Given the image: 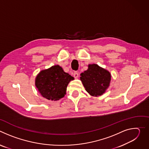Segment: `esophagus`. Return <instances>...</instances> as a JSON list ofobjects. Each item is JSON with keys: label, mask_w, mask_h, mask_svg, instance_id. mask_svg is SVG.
I'll return each mask as SVG.
<instances>
[{"label": "esophagus", "mask_w": 149, "mask_h": 149, "mask_svg": "<svg viewBox=\"0 0 149 149\" xmlns=\"http://www.w3.org/2000/svg\"><path fill=\"white\" fill-rule=\"evenodd\" d=\"M78 76H79V74L77 72H74V77L75 78H78Z\"/></svg>", "instance_id": "34e87169"}]
</instances>
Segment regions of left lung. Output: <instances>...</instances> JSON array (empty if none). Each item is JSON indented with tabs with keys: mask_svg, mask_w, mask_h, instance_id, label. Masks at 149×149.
Returning a JSON list of instances; mask_svg holds the SVG:
<instances>
[{
	"mask_svg": "<svg viewBox=\"0 0 149 149\" xmlns=\"http://www.w3.org/2000/svg\"><path fill=\"white\" fill-rule=\"evenodd\" d=\"M80 79L86 91L93 96L102 95L109 87L110 73L97 64L88 65V69L80 74Z\"/></svg>",
	"mask_w": 149,
	"mask_h": 149,
	"instance_id": "1",
	"label": "left lung"
}]
</instances>
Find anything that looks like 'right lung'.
Segmentation results:
<instances>
[{
	"instance_id": "add662e5",
	"label": "right lung",
	"mask_w": 149,
	"mask_h": 149,
	"mask_svg": "<svg viewBox=\"0 0 149 149\" xmlns=\"http://www.w3.org/2000/svg\"><path fill=\"white\" fill-rule=\"evenodd\" d=\"M74 77L65 72L59 65L40 71L37 75L35 85L44 98L49 100H58L65 96L67 87Z\"/></svg>"
}]
</instances>
